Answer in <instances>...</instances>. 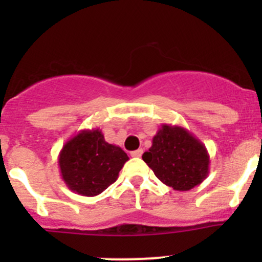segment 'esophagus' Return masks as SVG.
<instances>
[{
  "label": "esophagus",
  "mask_w": 262,
  "mask_h": 262,
  "mask_svg": "<svg viewBox=\"0 0 262 262\" xmlns=\"http://www.w3.org/2000/svg\"><path fill=\"white\" fill-rule=\"evenodd\" d=\"M142 153H143V149H137V150H133V152H130V156L132 157H141Z\"/></svg>",
  "instance_id": "1"
}]
</instances>
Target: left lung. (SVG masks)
Listing matches in <instances>:
<instances>
[{
	"mask_svg": "<svg viewBox=\"0 0 262 262\" xmlns=\"http://www.w3.org/2000/svg\"><path fill=\"white\" fill-rule=\"evenodd\" d=\"M142 158L158 180L178 191L191 190L209 173L207 148L180 125L162 124Z\"/></svg>",
	"mask_w": 262,
	"mask_h": 262,
	"instance_id": "left-lung-1",
	"label": "left lung"
}]
</instances>
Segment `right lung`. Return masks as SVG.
Here are the masks:
<instances>
[{
  "label": "right lung",
  "instance_id": "obj_1",
  "mask_svg": "<svg viewBox=\"0 0 262 262\" xmlns=\"http://www.w3.org/2000/svg\"><path fill=\"white\" fill-rule=\"evenodd\" d=\"M129 160L119 146L105 141L99 128L83 129L68 139L58 156L60 176L71 191L96 196L116 181Z\"/></svg>",
  "mask_w": 262,
  "mask_h": 262
}]
</instances>
